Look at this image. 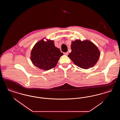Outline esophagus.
Here are the masks:
<instances>
[{"label": "esophagus", "instance_id": "esophagus-1", "mask_svg": "<svg viewBox=\"0 0 120 120\" xmlns=\"http://www.w3.org/2000/svg\"><path fill=\"white\" fill-rule=\"evenodd\" d=\"M69 52H65L64 53V54L65 55H68Z\"/></svg>", "mask_w": 120, "mask_h": 120}]
</instances>
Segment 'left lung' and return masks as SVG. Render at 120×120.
Returning <instances> with one entry per match:
<instances>
[{
  "label": "left lung",
  "mask_w": 120,
  "mask_h": 120,
  "mask_svg": "<svg viewBox=\"0 0 120 120\" xmlns=\"http://www.w3.org/2000/svg\"><path fill=\"white\" fill-rule=\"evenodd\" d=\"M71 52L68 55L75 65L87 69L97 63L100 52L97 46L89 40H76L71 42Z\"/></svg>",
  "instance_id": "1"
}]
</instances>
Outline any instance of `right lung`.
Segmentation results:
<instances>
[{
  "instance_id": "add662e5",
  "label": "right lung",
  "mask_w": 120,
  "mask_h": 120,
  "mask_svg": "<svg viewBox=\"0 0 120 120\" xmlns=\"http://www.w3.org/2000/svg\"><path fill=\"white\" fill-rule=\"evenodd\" d=\"M46 40L45 41L43 39L34 45L30 52V58L36 67L49 70L56 67L63 53L54 45L53 40Z\"/></svg>"
}]
</instances>
